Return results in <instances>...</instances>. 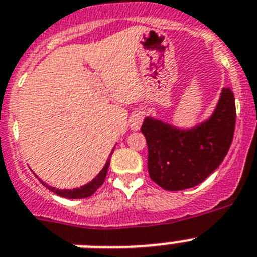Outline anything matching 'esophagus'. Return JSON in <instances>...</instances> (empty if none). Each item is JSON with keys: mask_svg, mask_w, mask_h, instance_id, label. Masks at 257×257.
Masks as SVG:
<instances>
[{"mask_svg": "<svg viewBox=\"0 0 257 257\" xmlns=\"http://www.w3.org/2000/svg\"><path fill=\"white\" fill-rule=\"evenodd\" d=\"M143 119H144V114L140 110H136L133 115L130 117V126L133 130H138L140 128L143 123Z\"/></svg>", "mask_w": 257, "mask_h": 257, "instance_id": "34e87169", "label": "esophagus"}]
</instances>
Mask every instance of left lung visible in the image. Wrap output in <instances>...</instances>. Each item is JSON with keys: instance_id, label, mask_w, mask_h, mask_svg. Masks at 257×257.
<instances>
[{"instance_id": "obj_1", "label": "left lung", "mask_w": 257, "mask_h": 257, "mask_svg": "<svg viewBox=\"0 0 257 257\" xmlns=\"http://www.w3.org/2000/svg\"><path fill=\"white\" fill-rule=\"evenodd\" d=\"M235 100L230 87H224L212 117L196 128L181 131L152 118H145L142 133L148 144V171L166 190L196 187L222 162L233 142Z\"/></svg>"}]
</instances>
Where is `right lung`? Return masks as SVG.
Listing matches in <instances>:
<instances>
[{"mask_svg": "<svg viewBox=\"0 0 257 257\" xmlns=\"http://www.w3.org/2000/svg\"><path fill=\"white\" fill-rule=\"evenodd\" d=\"M109 163H110V158H108L105 166H104L103 170L99 172V175H97L96 178L81 188L61 190V189H56V188L50 187V185H47V184H45V183H44V185L47 188V189H50L51 192L55 193V194H58V196H60V197H65V198H72V199L87 198V197L92 196V194H94V193L99 189V187H101V184L104 183V180H105V178H106V172H108V169H109Z\"/></svg>", "mask_w": 257, "mask_h": 257, "instance_id": "right-lung-1", "label": "right lung"}]
</instances>
